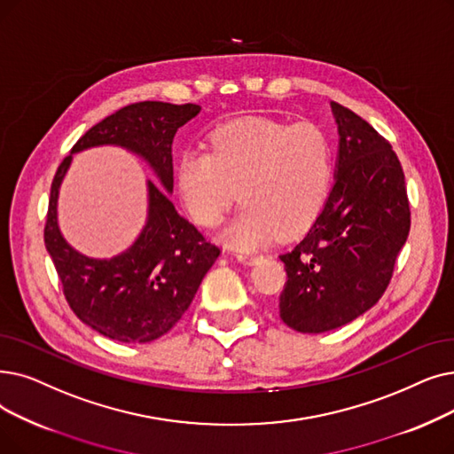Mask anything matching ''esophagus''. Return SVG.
<instances>
[{
  "label": "esophagus",
  "instance_id": "1",
  "mask_svg": "<svg viewBox=\"0 0 454 454\" xmlns=\"http://www.w3.org/2000/svg\"><path fill=\"white\" fill-rule=\"evenodd\" d=\"M238 262H241V263H245V265H254V263L260 262V255L241 252V254H238Z\"/></svg>",
  "mask_w": 454,
  "mask_h": 454
}]
</instances>
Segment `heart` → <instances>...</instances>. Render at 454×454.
<instances>
[{
    "instance_id": "obj_1",
    "label": "heart",
    "mask_w": 454,
    "mask_h": 454,
    "mask_svg": "<svg viewBox=\"0 0 454 454\" xmlns=\"http://www.w3.org/2000/svg\"><path fill=\"white\" fill-rule=\"evenodd\" d=\"M332 178V150L311 124L243 118L211 135V152L187 150L176 165V189L192 219L215 226L231 204H245L221 231L238 248L276 235L293 238L319 215Z\"/></svg>"
}]
</instances>
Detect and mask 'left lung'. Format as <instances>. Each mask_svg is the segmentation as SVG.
Segmentation results:
<instances>
[{"label": "left lung", "mask_w": 454, "mask_h": 454, "mask_svg": "<svg viewBox=\"0 0 454 454\" xmlns=\"http://www.w3.org/2000/svg\"><path fill=\"white\" fill-rule=\"evenodd\" d=\"M330 106L340 133L336 184L302 241L280 255V317L304 333L340 328L377 304L410 231L397 153L362 116Z\"/></svg>", "instance_id": "left-lung-1"}]
</instances>
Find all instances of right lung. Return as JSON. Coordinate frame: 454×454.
<instances>
[{
    "mask_svg": "<svg viewBox=\"0 0 454 454\" xmlns=\"http://www.w3.org/2000/svg\"><path fill=\"white\" fill-rule=\"evenodd\" d=\"M200 113V106L131 104L92 126L72 148L113 144L151 165L168 192L174 187V135ZM71 153L59 165L50 192L44 243L72 311L102 336L122 343L161 338L191 306L221 248L176 211L168 194L149 185V219L136 243L109 261L87 259L72 249L56 223V199Z\"/></svg>",
    "mask_w": 454,
    "mask_h": 454,
    "instance_id": "right-lung-1",
    "label": "right lung"
}]
</instances>
